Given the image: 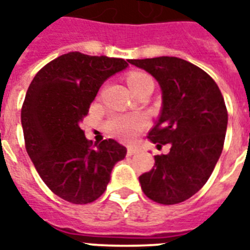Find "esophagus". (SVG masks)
Masks as SVG:
<instances>
[{"label":"esophagus","instance_id":"esophagus-1","mask_svg":"<svg viewBox=\"0 0 250 250\" xmlns=\"http://www.w3.org/2000/svg\"><path fill=\"white\" fill-rule=\"evenodd\" d=\"M137 150H139V149H137V148H133V146H129V148L127 149V154H128V156H133L135 153H137Z\"/></svg>","mask_w":250,"mask_h":250}]
</instances>
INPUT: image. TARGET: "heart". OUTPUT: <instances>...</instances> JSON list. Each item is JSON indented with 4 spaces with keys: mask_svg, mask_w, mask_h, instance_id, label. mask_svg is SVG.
I'll return each instance as SVG.
<instances>
[{
    "mask_svg": "<svg viewBox=\"0 0 250 250\" xmlns=\"http://www.w3.org/2000/svg\"><path fill=\"white\" fill-rule=\"evenodd\" d=\"M127 84L133 94L153 83L152 78L144 72H131L127 75ZM148 127V119L144 115H113L106 121V129L122 141H131Z\"/></svg>",
    "mask_w": 250,
    "mask_h": 250,
    "instance_id": "heart-1",
    "label": "heart"
}]
</instances>
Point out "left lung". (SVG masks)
Wrapping results in <instances>:
<instances>
[{"mask_svg":"<svg viewBox=\"0 0 250 250\" xmlns=\"http://www.w3.org/2000/svg\"><path fill=\"white\" fill-rule=\"evenodd\" d=\"M129 63L153 75L162 89V110L148 137L170 153L154 156V166L141 175L146 197L175 205L205 186L225 144L229 114L213 78L176 57L131 60Z\"/></svg>","mask_w":250,"mask_h":250,"instance_id":"1","label":"left lung"}]
</instances>
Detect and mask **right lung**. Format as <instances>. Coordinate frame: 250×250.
<instances>
[{
  "instance_id": "right-lung-1",
  "label": "right lung",
  "mask_w": 250,
  "mask_h": 250,
  "mask_svg": "<svg viewBox=\"0 0 250 250\" xmlns=\"http://www.w3.org/2000/svg\"><path fill=\"white\" fill-rule=\"evenodd\" d=\"M127 66L121 58L71 52L45 64L29 84L21 106L25 150L64 201L83 205L101 197L114 165L125 157L115 140H86L80 123L102 83Z\"/></svg>"
}]
</instances>
